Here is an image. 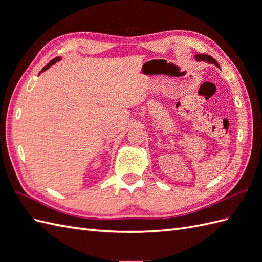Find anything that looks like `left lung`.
<instances>
[{
	"label": "left lung",
	"instance_id": "1",
	"mask_svg": "<svg viewBox=\"0 0 262 262\" xmlns=\"http://www.w3.org/2000/svg\"><path fill=\"white\" fill-rule=\"evenodd\" d=\"M194 58H195L196 61H205V62H208V63H212V64H215L216 67L220 68V66H219V63L216 62V60L213 59V58L211 57V55L199 53V54H195Z\"/></svg>",
	"mask_w": 262,
	"mask_h": 262
}]
</instances>
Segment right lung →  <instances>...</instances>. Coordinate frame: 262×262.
Returning a JSON list of instances; mask_svg holds the SVG:
<instances>
[{"mask_svg":"<svg viewBox=\"0 0 262 262\" xmlns=\"http://www.w3.org/2000/svg\"><path fill=\"white\" fill-rule=\"evenodd\" d=\"M60 60H61V58H60V57H57V58H54L53 60H51V61L48 63V64H47V66H46V67L40 71V72H39V74H40L41 72H45L46 70H48L52 64H54V63H57V62H58V61H60Z\"/></svg>","mask_w":262,"mask_h":262,"instance_id":"1","label":"right lung"}]
</instances>
